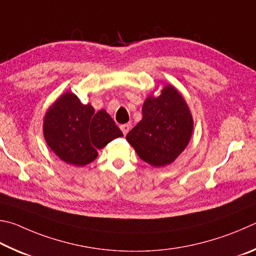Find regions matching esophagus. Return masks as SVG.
Masks as SVG:
<instances>
[{"label":"esophagus","instance_id":"esophagus-1","mask_svg":"<svg viewBox=\"0 0 256 256\" xmlns=\"http://www.w3.org/2000/svg\"><path fill=\"white\" fill-rule=\"evenodd\" d=\"M130 127H132L130 124H122V126H121L120 129H121V132H124V135H127L128 132L130 130Z\"/></svg>","mask_w":256,"mask_h":256}]
</instances>
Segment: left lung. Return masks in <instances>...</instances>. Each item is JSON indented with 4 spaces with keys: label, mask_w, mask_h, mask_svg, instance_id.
<instances>
[{
    "label": "left lung",
    "mask_w": 256,
    "mask_h": 256,
    "mask_svg": "<svg viewBox=\"0 0 256 256\" xmlns=\"http://www.w3.org/2000/svg\"><path fill=\"white\" fill-rule=\"evenodd\" d=\"M142 119L127 134L137 155L154 168L173 163L191 140L194 118L182 94L165 84L160 96H147Z\"/></svg>",
    "instance_id": "obj_1"
}]
</instances>
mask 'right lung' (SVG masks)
Returning <instances> with one entry per match:
<instances>
[{
  "label": "right lung",
  "mask_w": 256,
  "mask_h": 256,
  "mask_svg": "<svg viewBox=\"0 0 256 256\" xmlns=\"http://www.w3.org/2000/svg\"><path fill=\"white\" fill-rule=\"evenodd\" d=\"M47 145L65 163L85 166L96 158L98 150L122 137L106 110L96 112L72 92H65L49 106L44 118Z\"/></svg>",
  "instance_id": "add662e5"
}]
</instances>
